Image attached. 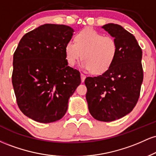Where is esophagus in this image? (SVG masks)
Returning <instances> with one entry per match:
<instances>
[{
    "instance_id": "esophagus-1",
    "label": "esophagus",
    "mask_w": 156,
    "mask_h": 156,
    "mask_svg": "<svg viewBox=\"0 0 156 156\" xmlns=\"http://www.w3.org/2000/svg\"><path fill=\"white\" fill-rule=\"evenodd\" d=\"M80 77H81V81L83 82L86 78V76L84 74H83V73H80Z\"/></svg>"
}]
</instances>
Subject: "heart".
I'll return each instance as SVG.
<instances>
[{"label":"heart","mask_w":156,"mask_h":156,"mask_svg":"<svg viewBox=\"0 0 156 156\" xmlns=\"http://www.w3.org/2000/svg\"><path fill=\"white\" fill-rule=\"evenodd\" d=\"M75 41H69L64 48L69 66H74L82 58L83 61L80 66L83 69L101 74L108 70L117 57L118 46L115 39L103 36L92 28L78 32Z\"/></svg>","instance_id":"heart-1"}]
</instances>
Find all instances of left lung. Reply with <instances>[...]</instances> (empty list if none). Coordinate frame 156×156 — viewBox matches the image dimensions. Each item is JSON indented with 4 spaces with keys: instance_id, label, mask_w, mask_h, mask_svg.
<instances>
[{
    "instance_id": "obj_1",
    "label": "left lung",
    "mask_w": 156,
    "mask_h": 156,
    "mask_svg": "<svg viewBox=\"0 0 156 156\" xmlns=\"http://www.w3.org/2000/svg\"><path fill=\"white\" fill-rule=\"evenodd\" d=\"M102 28L117 41V57L108 70L87 77L84 83L91 115L111 122L125 117L136 105L143 81L142 51L135 37L119 25L108 23Z\"/></svg>"
}]
</instances>
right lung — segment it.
Segmentation results:
<instances>
[{
    "instance_id": "obj_1",
    "label": "right lung",
    "mask_w": 156,
    "mask_h": 156,
    "mask_svg": "<svg viewBox=\"0 0 156 156\" xmlns=\"http://www.w3.org/2000/svg\"><path fill=\"white\" fill-rule=\"evenodd\" d=\"M73 32L64 25H42L23 36L14 53L12 79L17 105L33 120L62 119L81 82L79 71L68 66L65 56Z\"/></svg>"
}]
</instances>
